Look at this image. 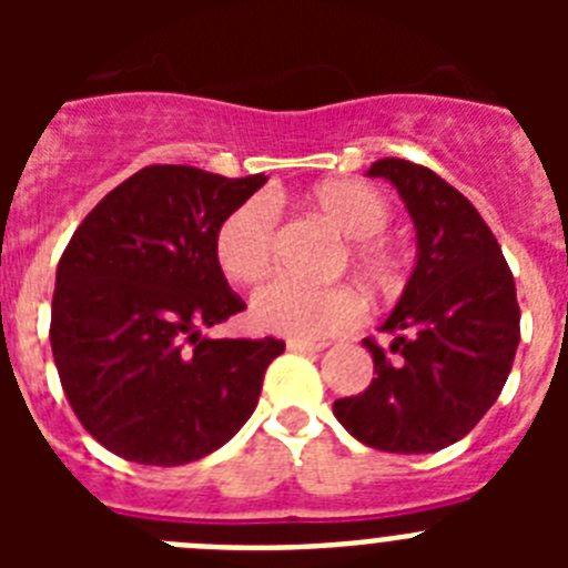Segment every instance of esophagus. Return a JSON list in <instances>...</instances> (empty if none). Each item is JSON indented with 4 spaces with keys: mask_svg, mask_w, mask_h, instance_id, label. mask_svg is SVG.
Returning <instances> with one entry per match:
<instances>
[{
    "mask_svg": "<svg viewBox=\"0 0 568 568\" xmlns=\"http://www.w3.org/2000/svg\"><path fill=\"white\" fill-rule=\"evenodd\" d=\"M287 349L290 353H321L324 344H318V341H307V338H287Z\"/></svg>",
    "mask_w": 568,
    "mask_h": 568,
    "instance_id": "obj_1",
    "label": "esophagus"
}]
</instances>
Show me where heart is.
Here are the masks:
<instances>
[{
  "instance_id": "b5f03b06",
  "label": "heart",
  "mask_w": 568,
  "mask_h": 568,
  "mask_svg": "<svg viewBox=\"0 0 568 568\" xmlns=\"http://www.w3.org/2000/svg\"><path fill=\"white\" fill-rule=\"evenodd\" d=\"M315 207L349 235V267L378 293H393L398 284V253L384 239L393 222V207L373 184L353 179L321 182L310 193ZM275 215L267 195H250L224 215L213 235V255L224 278L233 284H258L273 267ZM364 315L358 293L344 284L310 287L293 278H273L250 301V318L258 329L290 338H327L353 329Z\"/></svg>"
}]
</instances>
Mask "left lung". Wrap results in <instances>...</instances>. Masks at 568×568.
I'll return each mask as SVG.
<instances>
[{
	"mask_svg": "<svg viewBox=\"0 0 568 568\" xmlns=\"http://www.w3.org/2000/svg\"><path fill=\"white\" fill-rule=\"evenodd\" d=\"M398 187L418 233V264L384 321L389 346L364 338L375 378L333 404L335 418L381 453H438L498 400L520 341L515 278L480 213L424 164L381 159L366 170Z\"/></svg>",
	"mask_w": 568,
	"mask_h": 568,
	"instance_id": "left-lung-1",
	"label": "left lung"
}]
</instances>
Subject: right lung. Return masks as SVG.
I'll return each instance as SVG.
<instances>
[{
    "label": "right lung",
    "mask_w": 568,
    "mask_h": 568,
    "mask_svg": "<svg viewBox=\"0 0 568 568\" xmlns=\"http://www.w3.org/2000/svg\"><path fill=\"white\" fill-rule=\"evenodd\" d=\"M267 182L150 164L84 215L57 270L50 346L104 449L182 466L227 444L258 404L278 338H204L247 304L215 264L224 215Z\"/></svg>",
    "instance_id": "obj_1"
}]
</instances>
